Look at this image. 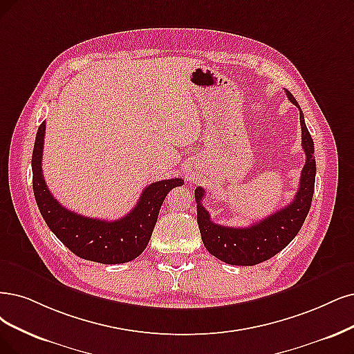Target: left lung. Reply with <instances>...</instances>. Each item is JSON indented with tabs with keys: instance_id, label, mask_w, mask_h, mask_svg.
<instances>
[{
	"instance_id": "obj_1",
	"label": "left lung",
	"mask_w": 354,
	"mask_h": 354,
	"mask_svg": "<svg viewBox=\"0 0 354 354\" xmlns=\"http://www.w3.org/2000/svg\"><path fill=\"white\" fill-rule=\"evenodd\" d=\"M289 100L299 108L300 127H302V147L306 162L300 175L299 189L293 201L281 210L257 221L248 227H227L216 225L210 218L201 200L204 189H195L197 201V221L201 239L207 251L220 261L230 266H255L270 259L289 245L302 227L312 204L313 188H315L317 163L313 156V140L305 124L304 112L290 91L286 90Z\"/></svg>"
}]
</instances>
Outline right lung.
<instances>
[{"mask_svg": "<svg viewBox=\"0 0 354 354\" xmlns=\"http://www.w3.org/2000/svg\"><path fill=\"white\" fill-rule=\"evenodd\" d=\"M44 138L45 122L36 133L32 172L36 204L52 233L73 254L95 263L124 264L137 258L149 245L167 192L184 185V180L175 178L153 182L144 188L133 210L118 220L84 217L61 205L48 189L42 174Z\"/></svg>", "mask_w": 354, "mask_h": 354, "instance_id": "obj_1", "label": "right lung"}]
</instances>
